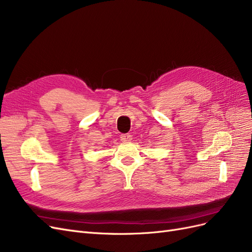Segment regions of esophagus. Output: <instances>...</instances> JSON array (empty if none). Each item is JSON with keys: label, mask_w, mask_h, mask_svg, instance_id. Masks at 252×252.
I'll use <instances>...</instances> for the list:
<instances>
[{"label": "esophagus", "mask_w": 252, "mask_h": 252, "mask_svg": "<svg viewBox=\"0 0 252 252\" xmlns=\"http://www.w3.org/2000/svg\"><path fill=\"white\" fill-rule=\"evenodd\" d=\"M120 139H121L122 142H129V141H131L132 138H131V135L129 134V133H123V134H121Z\"/></svg>", "instance_id": "1"}]
</instances>
